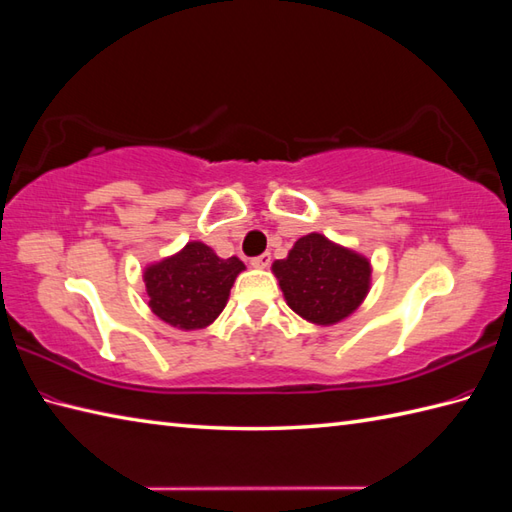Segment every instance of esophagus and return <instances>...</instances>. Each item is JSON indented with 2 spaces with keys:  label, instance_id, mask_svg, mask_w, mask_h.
<instances>
[{
  "label": "esophagus",
  "instance_id": "34e87169",
  "mask_svg": "<svg viewBox=\"0 0 512 512\" xmlns=\"http://www.w3.org/2000/svg\"><path fill=\"white\" fill-rule=\"evenodd\" d=\"M251 266H253V268H268V266H270V253L253 257V259H251Z\"/></svg>",
  "mask_w": 512,
  "mask_h": 512
}]
</instances>
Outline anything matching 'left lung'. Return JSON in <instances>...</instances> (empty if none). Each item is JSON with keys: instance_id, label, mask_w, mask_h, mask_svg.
Masks as SVG:
<instances>
[{"instance_id": "left-lung-1", "label": "left lung", "mask_w": 512, "mask_h": 512, "mask_svg": "<svg viewBox=\"0 0 512 512\" xmlns=\"http://www.w3.org/2000/svg\"><path fill=\"white\" fill-rule=\"evenodd\" d=\"M292 310L314 325H336L358 310L371 288V261L310 233L296 240L285 259L272 264Z\"/></svg>"}]
</instances>
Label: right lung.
Wrapping results in <instances>:
<instances>
[{
    "label": "right lung",
    "mask_w": 512,
    "mask_h": 512,
    "mask_svg": "<svg viewBox=\"0 0 512 512\" xmlns=\"http://www.w3.org/2000/svg\"><path fill=\"white\" fill-rule=\"evenodd\" d=\"M244 268L237 257L220 259L207 244L189 242L183 251L146 268L150 310L178 329L207 327L224 310Z\"/></svg>",
    "instance_id": "add662e5"
}]
</instances>
